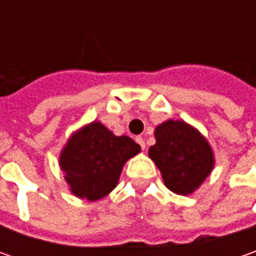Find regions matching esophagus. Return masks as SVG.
<instances>
[{"mask_svg":"<svg viewBox=\"0 0 256 256\" xmlns=\"http://www.w3.org/2000/svg\"><path fill=\"white\" fill-rule=\"evenodd\" d=\"M136 142L141 146V150H145V141H144L142 136H136Z\"/></svg>","mask_w":256,"mask_h":256,"instance_id":"esophagus-1","label":"esophagus"}]
</instances>
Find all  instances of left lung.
I'll use <instances>...</instances> for the list:
<instances>
[{
    "instance_id": "8db88e82",
    "label": "left lung",
    "mask_w": 256,
    "mask_h": 256,
    "mask_svg": "<svg viewBox=\"0 0 256 256\" xmlns=\"http://www.w3.org/2000/svg\"><path fill=\"white\" fill-rule=\"evenodd\" d=\"M156 142L148 151L168 190L190 195L214 170V152L206 138L190 124L168 120L155 128Z\"/></svg>"
}]
</instances>
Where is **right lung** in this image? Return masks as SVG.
<instances>
[{
	"instance_id": "add662e5",
	"label": "right lung",
	"mask_w": 256,
	"mask_h": 256,
	"mask_svg": "<svg viewBox=\"0 0 256 256\" xmlns=\"http://www.w3.org/2000/svg\"><path fill=\"white\" fill-rule=\"evenodd\" d=\"M141 151L126 135L116 136L100 121L78 130L60 155V166L75 196L96 201L116 186L125 162Z\"/></svg>"
}]
</instances>
